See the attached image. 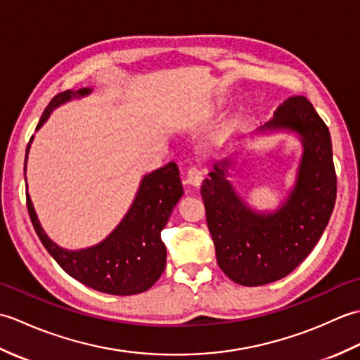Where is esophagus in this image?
<instances>
[{
	"mask_svg": "<svg viewBox=\"0 0 360 360\" xmlns=\"http://www.w3.org/2000/svg\"><path fill=\"white\" fill-rule=\"evenodd\" d=\"M186 184L187 186H192V187H200L201 182H202V173L198 170L196 167L188 168L187 176H186Z\"/></svg>",
	"mask_w": 360,
	"mask_h": 360,
	"instance_id": "esophagus-1",
	"label": "esophagus"
}]
</instances>
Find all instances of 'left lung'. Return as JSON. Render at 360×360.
Wrapping results in <instances>:
<instances>
[{"label": "left lung", "instance_id": "1", "mask_svg": "<svg viewBox=\"0 0 360 360\" xmlns=\"http://www.w3.org/2000/svg\"><path fill=\"white\" fill-rule=\"evenodd\" d=\"M264 128L294 129L304 145L297 184L277 213L244 205L226 179L231 160L215 165L201 187L218 266L243 286L267 285L292 272L322 236L338 195L330 129L307 97H289Z\"/></svg>", "mask_w": 360, "mask_h": 360}]
</instances>
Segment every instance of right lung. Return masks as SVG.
Masks as SVG:
<instances>
[{"instance_id": "obj_1", "label": "right lung", "mask_w": 360, "mask_h": 360, "mask_svg": "<svg viewBox=\"0 0 360 360\" xmlns=\"http://www.w3.org/2000/svg\"><path fill=\"white\" fill-rule=\"evenodd\" d=\"M89 93L91 89L82 88L77 93L68 89L57 94L46 106L37 129L48 120L56 106L71 101L72 97ZM182 193L184 190L178 165L168 162L142 179L131 209L108 238L94 248L75 252L58 248L46 236L37 219L29 193H26V205L38 238L66 274L105 294L134 295L150 289L165 269L167 250L164 241L160 240V232Z\"/></svg>"}]
</instances>
